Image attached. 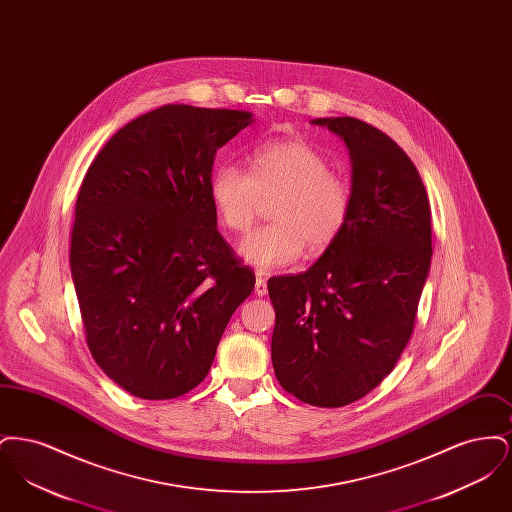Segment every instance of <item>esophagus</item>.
<instances>
[{
	"label": "esophagus",
	"mask_w": 512,
	"mask_h": 512,
	"mask_svg": "<svg viewBox=\"0 0 512 512\" xmlns=\"http://www.w3.org/2000/svg\"><path fill=\"white\" fill-rule=\"evenodd\" d=\"M267 280L261 276V274H257V280H255V293L259 295V297H263V295H267Z\"/></svg>",
	"instance_id": "esophagus-1"
}]
</instances>
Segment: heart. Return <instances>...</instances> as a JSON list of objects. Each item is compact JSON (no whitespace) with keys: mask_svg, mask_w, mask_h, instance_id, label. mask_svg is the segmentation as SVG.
Wrapping results in <instances>:
<instances>
[{"mask_svg":"<svg viewBox=\"0 0 512 512\" xmlns=\"http://www.w3.org/2000/svg\"><path fill=\"white\" fill-rule=\"evenodd\" d=\"M211 197L222 222L245 232L270 207L272 224L249 232L238 253L257 270L284 267L307 247L317 255L341 236L351 215V186L330 169L328 159L303 140H282L255 151L251 172L224 165L215 172Z\"/></svg>","mask_w":512,"mask_h":512,"instance_id":"1","label":"heart"}]
</instances>
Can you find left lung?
I'll return each mask as SVG.
<instances>
[{
    "label": "left lung",
    "mask_w": 512,
    "mask_h": 512,
    "mask_svg": "<svg viewBox=\"0 0 512 512\" xmlns=\"http://www.w3.org/2000/svg\"><path fill=\"white\" fill-rule=\"evenodd\" d=\"M311 122L349 149L351 215L313 267L268 280L270 353L284 390L334 409L374 390L411 338L432 219L420 174L390 136L353 117Z\"/></svg>",
    "instance_id": "left-lung-1"
}]
</instances>
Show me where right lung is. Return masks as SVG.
I'll return each mask as SVG.
<instances>
[{"instance_id": "obj_1", "label": "right lung", "mask_w": 512, "mask_h": 512, "mask_svg": "<svg viewBox=\"0 0 512 512\" xmlns=\"http://www.w3.org/2000/svg\"><path fill=\"white\" fill-rule=\"evenodd\" d=\"M253 113L172 103L105 144L76 197L71 274L92 357L140 399L203 382L255 274L217 230V149Z\"/></svg>"}]
</instances>
